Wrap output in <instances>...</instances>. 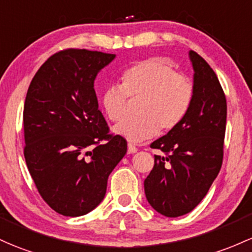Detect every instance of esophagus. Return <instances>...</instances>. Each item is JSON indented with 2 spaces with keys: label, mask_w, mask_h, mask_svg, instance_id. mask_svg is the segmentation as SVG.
Segmentation results:
<instances>
[{
  "label": "esophagus",
  "mask_w": 252,
  "mask_h": 252,
  "mask_svg": "<svg viewBox=\"0 0 252 252\" xmlns=\"http://www.w3.org/2000/svg\"><path fill=\"white\" fill-rule=\"evenodd\" d=\"M137 152V148L132 143H128V154H134Z\"/></svg>",
  "instance_id": "obj_1"
}]
</instances>
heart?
Instances as JSON below:
<instances>
[{"mask_svg": "<svg viewBox=\"0 0 252 252\" xmlns=\"http://www.w3.org/2000/svg\"><path fill=\"white\" fill-rule=\"evenodd\" d=\"M193 95L188 77L177 74L165 59H148L126 69L121 76V86H109L101 94V104L110 121L126 117L128 98L139 100V117L123 121L115 132L130 142H142L158 131L176 128L187 115Z\"/></svg>", "mask_w": 252, "mask_h": 252, "instance_id": "1", "label": "heart"}]
</instances>
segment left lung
Returning <instances> with one entry per match:
<instances>
[{"label":"left lung","instance_id":"8db88e82","mask_svg":"<svg viewBox=\"0 0 252 252\" xmlns=\"http://www.w3.org/2000/svg\"><path fill=\"white\" fill-rule=\"evenodd\" d=\"M193 95L187 115L152 148L154 167L145 179L147 201L160 214L177 218L190 213L203 200L219 173L223 158L227 104L217 74L195 51Z\"/></svg>","mask_w":252,"mask_h":252}]
</instances>
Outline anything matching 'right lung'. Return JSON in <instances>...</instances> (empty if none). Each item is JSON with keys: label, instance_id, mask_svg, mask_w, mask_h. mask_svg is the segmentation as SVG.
<instances>
[{"label": "right lung", "instance_id": "obj_1", "mask_svg": "<svg viewBox=\"0 0 252 252\" xmlns=\"http://www.w3.org/2000/svg\"><path fill=\"white\" fill-rule=\"evenodd\" d=\"M116 55L86 49L56 52L38 69L24 106V156L43 200L59 214L81 217L106 192L126 153L98 109L96 74Z\"/></svg>", "mask_w": 252, "mask_h": 252}]
</instances>
